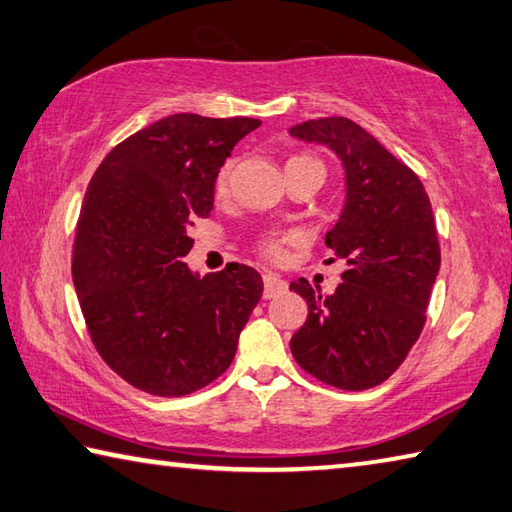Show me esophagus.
Listing matches in <instances>:
<instances>
[{
	"label": "esophagus",
	"mask_w": 512,
	"mask_h": 512,
	"mask_svg": "<svg viewBox=\"0 0 512 512\" xmlns=\"http://www.w3.org/2000/svg\"><path fill=\"white\" fill-rule=\"evenodd\" d=\"M286 288V282L280 280L275 273H264V297L268 300V297H275L280 295Z\"/></svg>",
	"instance_id": "obj_1"
}]
</instances>
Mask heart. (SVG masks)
<instances>
[{"label": "heart", "instance_id": "1", "mask_svg": "<svg viewBox=\"0 0 512 512\" xmlns=\"http://www.w3.org/2000/svg\"><path fill=\"white\" fill-rule=\"evenodd\" d=\"M291 165H318L322 167V163L318 159H313L309 154H297L291 156V159L286 161V167ZM228 183H230V163L221 165V170L215 176V194L217 197H226L228 192ZM286 241H291V237H280V235H264L262 239L257 241V250L259 255L271 259V262H282L284 259V246Z\"/></svg>", "mask_w": 512, "mask_h": 512}]
</instances>
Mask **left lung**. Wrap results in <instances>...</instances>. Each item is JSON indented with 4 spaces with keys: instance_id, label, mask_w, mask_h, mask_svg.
<instances>
[{
    "instance_id": "8db88e82",
    "label": "left lung",
    "mask_w": 512,
    "mask_h": 512,
    "mask_svg": "<svg viewBox=\"0 0 512 512\" xmlns=\"http://www.w3.org/2000/svg\"><path fill=\"white\" fill-rule=\"evenodd\" d=\"M327 145L345 167V208L324 244L347 264L322 297L300 277L291 291L309 304L291 351L304 371L347 392L376 387L401 367L425 324L441 266L430 197L418 176L349 118L291 127Z\"/></svg>"
}]
</instances>
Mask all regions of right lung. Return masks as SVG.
Wrapping results in <instances>:
<instances>
[{
    "mask_svg": "<svg viewBox=\"0 0 512 512\" xmlns=\"http://www.w3.org/2000/svg\"><path fill=\"white\" fill-rule=\"evenodd\" d=\"M257 118L174 114L125 138L91 179L73 244V286L91 342L141 392L185 396L230 367L264 291L246 264L199 277L183 257L210 217L215 176Z\"/></svg>",
    "mask_w": 512,
    "mask_h": 512,
    "instance_id": "add662e5",
    "label": "right lung"
}]
</instances>
